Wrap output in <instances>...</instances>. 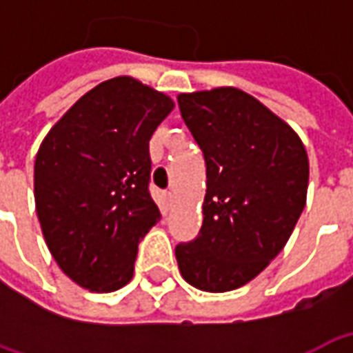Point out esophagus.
Segmentation results:
<instances>
[{
	"label": "esophagus",
	"instance_id": "1",
	"mask_svg": "<svg viewBox=\"0 0 353 353\" xmlns=\"http://www.w3.org/2000/svg\"><path fill=\"white\" fill-rule=\"evenodd\" d=\"M164 196H166V200H168V204H170V206H172V202H174V192L168 191V192H166V194H164Z\"/></svg>",
	"mask_w": 353,
	"mask_h": 353
}]
</instances>
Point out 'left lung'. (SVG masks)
<instances>
[{
    "label": "left lung",
    "instance_id": "8db88e82",
    "mask_svg": "<svg viewBox=\"0 0 353 353\" xmlns=\"http://www.w3.org/2000/svg\"><path fill=\"white\" fill-rule=\"evenodd\" d=\"M179 111L206 161L199 236L176 245L192 288L245 285L288 244L308 191V154L296 132L244 90L179 94Z\"/></svg>",
    "mask_w": 353,
    "mask_h": 353
}]
</instances>
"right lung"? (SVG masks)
I'll return each instance as SVG.
<instances>
[{"label":"right lung","mask_w":353,"mask_h":353,"mask_svg":"<svg viewBox=\"0 0 353 353\" xmlns=\"http://www.w3.org/2000/svg\"><path fill=\"white\" fill-rule=\"evenodd\" d=\"M172 109L166 94L115 77L75 101L43 139L35 210L49 252L81 288L109 293L132 280L139 240L161 219L149 194V139Z\"/></svg>","instance_id":"1"}]
</instances>
